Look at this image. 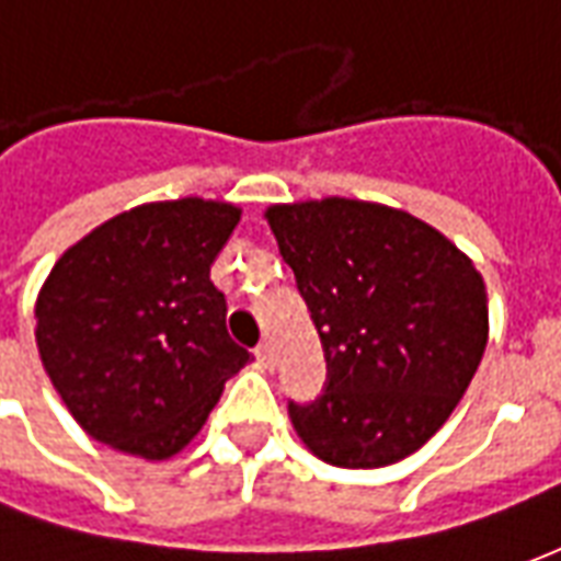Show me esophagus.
Returning <instances> with one entry per match:
<instances>
[{"label":"esophagus","mask_w":561,"mask_h":561,"mask_svg":"<svg viewBox=\"0 0 561 561\" xmlns=\"http://www.w3.org/2000/svg\"><path fill=\"white\" fill-rule=\"evenodd\" d=\"M255 354H257V360H264L267 366H273V360H276V352H273V342L270 340L257 342Z\"/></svg>","instance_id":"34e87169"}]
</instances>
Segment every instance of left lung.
I'll list each match as a JSON object with an SVG mask.
<instances>
[{
    "instance_id": "left-lung-1",
    "label": "left lung",
    "mask_w": 561,
    "mask_h": 561,
    "mask_svg": "<svg viewBox=\"0 0 561 561\" xmlns=\"http://www.w3.org/2000/svg\"><path fill=\"white\" fill-rule=\"evenodd\" d=\"M312 316L328 381L288 402L306 447L340 469H378L426 445L486 348L481 273L402 209L324 197L267 209Z\"/></svg>"
}]
</instances>
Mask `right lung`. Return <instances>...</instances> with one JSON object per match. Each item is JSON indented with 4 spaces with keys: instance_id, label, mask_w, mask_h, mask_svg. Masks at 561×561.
<instances>
[{
    "instance_id": "add662e5",
    "label": "right lung",
    "mask_w": 561,
    "mask_h": 561,
    "mask_svg": "<svg viewBox=\"0 0 561 561\" xmlns=\"http://www.w3.org/2000/svg\"><path fill=\"white\" fill-rule=\"evenodd\" d=\"M240 221L180 197L119 213L56 261L35 306L47 376L104 445L164 459L204 426L249 360L209 267Z\"/></svg>"
}]
</instances>
